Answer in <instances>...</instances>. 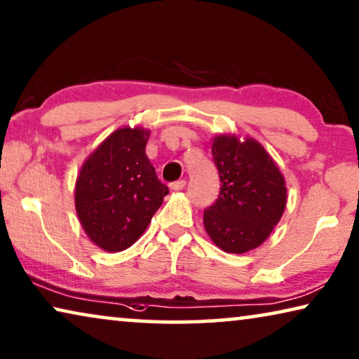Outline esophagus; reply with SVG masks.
Here are the masks:
<instances>
[{
  "instance_id": "1",
  "label": "esophagus",
  "mask_w": 359,
  "mask_h": 359,
  "mask_svg": "<svg viewBox=\"0 0 359 359\" xmlns=\"http://www.w3.org/2000/svg\"><path fill=\"white\" fill-rule=\"evenodd\" d=\"M185 185H187L185 180H175V182H172V184H170V189H172V190H182Z\"/></svg>"
}]
</instances>
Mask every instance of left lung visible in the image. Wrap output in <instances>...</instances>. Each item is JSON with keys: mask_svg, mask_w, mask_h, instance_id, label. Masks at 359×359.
Returning <instances> with one entry per match:
<instances>
[{"mask_svg": "<svg viewBox=\"0 0 359 359\" xmlns=\"http://www.w3.org/2000/svg\"><path fill=\"white\" fill-rule=\"evenodd\" d=\"M212 159L221 190L203 216L211 240L227 253L259 247L280 221L287 189L279 168L253 138H214Z\"/></svg>", "mask_w": 359, "mask_h": 359, "instance_id": "left-lung-1", "label": "left lung"}]
</instances>
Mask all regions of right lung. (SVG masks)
Returning <instances> with one entry per match:
<instances>
[{
  "label": "right lung",
  "instance_id": "add662e5",
  "mask_svg": "<svg viewBox=\"0 0 359 359\" xmlns=\"http://www.w3.org/2000/svg\"><path fill=\"white\" fill-rule=\"evenodd\" d=\"M149 132L117 128L83 163L76 184L79 221L90 240L111 253L145 232L169 194L145 153Z\"/></svg>",
  "mask_w": 359,
  "mask_h": 359
}]
</instances>
